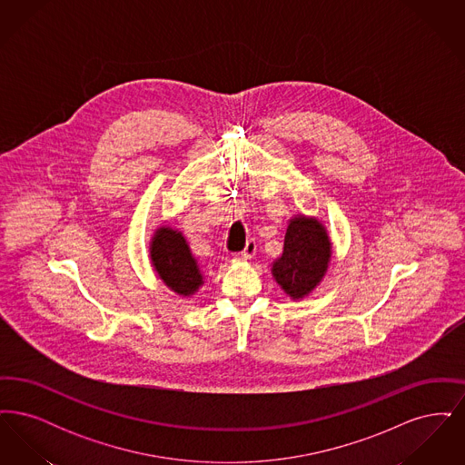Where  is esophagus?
I'll list each match as a JSON object with an SVG mask.
<instances>
[{
    "label": "esophagus",
    "instance_id": "esophagus-1",
    "mask_svg": "<svg viewBox=\"0 0 465 465\" xmlns=\"http://www.w3.org/2000/svg\"><path fill=\"white\" fill-rule=\"evenodd\" d=\"M254 254H256V242L254 241H247L242 252H241V258L242 260H251Z\"/></svg>",
    "mask_w": 465,
    "mask_h": 465
}]
</instances>
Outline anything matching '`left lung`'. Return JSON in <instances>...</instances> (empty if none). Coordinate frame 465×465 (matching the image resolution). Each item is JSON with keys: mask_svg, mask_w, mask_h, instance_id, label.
I'll list each match as a JSON object with an SVG mask.
<instances>
[{"mask_svg": "<svg viewBox=\"0 0 465 465\" xmlns=\"http://www.w3.org/2000/svg\"><path fill=\"white\" fill-rule=\"evenodd\" d=\"M332 256L328 230L317 218H291L282 254L272 263V275L291 300H302L317 288Z\"/></svg>", "mask_w": 465, "mask_h": 465, "instance_id": "obj_1", "label": "left lung"}]
</instances>
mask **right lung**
<instances>
[{
	"label": "right lung",
	"mask_w": 465,
	"mask_h": 465,
	"mask_svg": "<svg viewBox=\"0 0 465 465\" xmlns=\"http://www.w3.org/2000/svg\"><path fill=\"white\" fill-rule=\"evenodd\" d=\"M150 260L158 279L183 298L193 296L203 286L199 262L179 230L156 228L150 242Z\"/></svg>",
	"instance_id": "right-lung-1"
}]
</instances>
